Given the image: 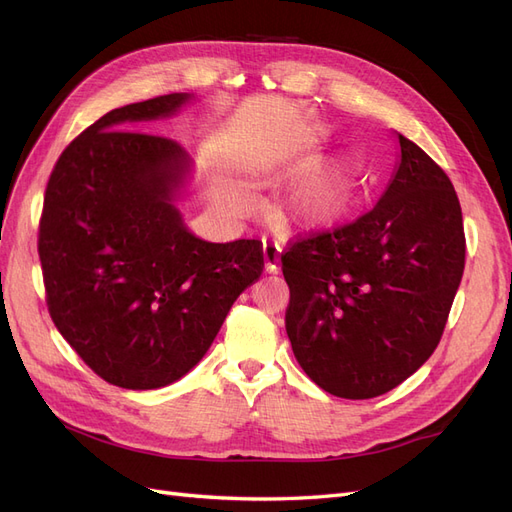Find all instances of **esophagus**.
I'll return each mask as SVG.
<instances>
[{"label":"esophagus","mask_w":512,"mask_h":512,"mask_svg":"<svg viewBox=\"0 0 512 512\" xmlns=\"http://www.w3.org/2000/svg\"><path fill=\"white\" fill-rule=\"evenodd\" d=\"M282 247L275 241H265L262 243V256H265V271L267 273H277V262H280Z\"/></svg>","instance_id":"34e87169"}]
</instances>
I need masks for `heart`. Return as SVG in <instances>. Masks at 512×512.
<instances>
[{"instance_id": "obj_1", "label": "heart", "mask_w": 512, "mask_h": 512, "mask_svg": "<svg viewBox=\"0 0 512 512\" xmlns=\"http://www.w3.org/2000/svg\"><path fill=\"white\" fill-rule=\"evenodd\" d=\"M361 170L363 164L356 156L316 168L294 183L282 200V220L299 228H324L339 222L354 203ZM237 205H245L243 194L237 196Z\"/></svg>"}]
</instances>
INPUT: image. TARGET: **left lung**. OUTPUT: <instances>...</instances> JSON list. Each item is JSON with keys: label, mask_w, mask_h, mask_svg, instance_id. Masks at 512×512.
Returning a JSON list of instances; mask_svg holds the SVG:
<instances>
[{"label": "left lung", "mask_w": 512, "mask_h": 512, "mask_svg": "<svg viewBox=\"0 0 512 512\" xmlns=\"http://www.w3.org/2000/svg\"><path fill=\"white\" fill-rule=\"evenodd\" d=\"M399 147L397 173L374 209L282 252L292 352L335 397L389 393L429 359L466 265L451 179L401 134Z\"/></svg>", "instance_id": "obj_1"}]
</instances>
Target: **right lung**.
<instances>
[{"label": "right lung", "mask_w": 512, "mask_h": 512, "mask_svg": "<svg viewBox=\"0 0 512 512\" xmlns=\"http://www.w3.org/2000/svg\"><path fill=\"white\" fill-rule=\"evenodd\" d=\"M188 94L115 108L61 151L46 183L38 254L57 331L102 380L160 389L203 359L265 269L262 241L207 243L173 205L188 156L168 136L121 130Z\"/></svg>", "instance_id": "1"}]
</instances>
